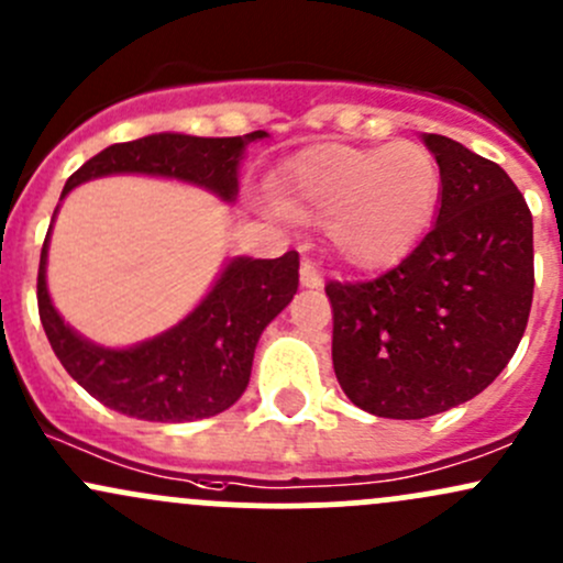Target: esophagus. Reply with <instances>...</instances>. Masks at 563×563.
Wrapping results in <instances>:
<instances>
[{
	"label": "esophagus",
	"instance_id": "obj_1",
	"mask_svg": "<svg viewBox=\"0 0 563 563\" xmlns=\"http://www.w3.org/2000/svg\"><path fill=\"white\" fill-rule=\"evenodd\" d=\"M299 275H301V286H307V288H320V286H323V277H320V272H318V267H314L312 262H301Z\"/></svg>",
	"mask_w": 563,
	"mask_h": 563
}]
</instances>
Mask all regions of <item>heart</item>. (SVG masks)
I'll use <instances>...</instances> for the list:
<instances>
[{
  "instance_id": "heart-1",
  "label": "heart",
  "mask_w": 563,
  "mask_h": 563,
  "mask_svg": "<svg viewBox=\"0 0 563 563\" xmlns=\"http://www.w3.org/2000/svg\"><path fill=\"white\" fill-rule=\"evenodd\" d=\"M277 197L301 221L329 224L336 251L357 267L404 256L430 224L441 168L413 141L382 146H320L277 178Z\"/></svg>"
}]
</instances>
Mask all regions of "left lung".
<instances>
[{"label": "left lung", "instance_id": "8db88e82", "mask_svg": "<svg viewBox=\"0 0 563 563\" xmlns=\"http://www.w3.org/2000/svg\"><path fill=\"white\" fill-rule=\"evenodd\" d=\"M424 144L441 208L409 256L372 280L325 283L333 372L363 411L424 419L497 379L527 331L532 213L510 176L446 135Z\"/></svg>", "mask_w": 563, "mask_h": 563}]
</instances>
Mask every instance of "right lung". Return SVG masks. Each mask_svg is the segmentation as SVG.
Segmentation results:
<instances>
[{
	"mask_svg": "<svg viewBox=\"0 0 563 563\" xmlns=\"http://www.w3.org/2000/svg\"><path fill=\"white\" fill-rule=\"evenodd\" d=\"M264 135L253 131L232 139H197L157 133L111 144L71 173L64 195L109 173H152L200 184L232 200L245 144ZM47 238L36 275V305L53 352L92 398L146 422H191L230 409L249 387L258 336L299 288L296 251L280 258H234L213 291L176 329L139 347L103 350L77 336L55 312L45 283Z\"/></svg>",
	"mask_w": 563,
	"mask_h": 563,
	"instance_id": "add662e5",
	"label": "right lung"
}]
</instances>
